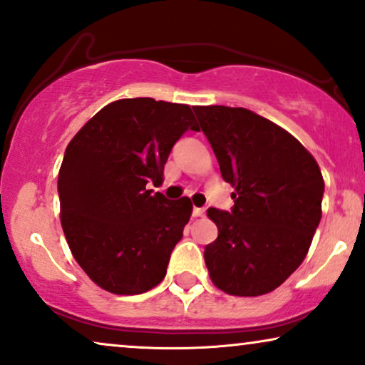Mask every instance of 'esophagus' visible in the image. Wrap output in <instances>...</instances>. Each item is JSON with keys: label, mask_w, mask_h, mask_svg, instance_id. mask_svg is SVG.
Here are the masks:
<instances>
[{"label": "esophagus", "mask_w": 365, "mask_h": 365, "mask_svg": "<svg viewBox=\"0 0 365 365\" xmlns=\"http://www.w3.org/2000/svg\"><path fill=\"white\" fill-rule=\"evenodd\" d=\"M192 216H194V217L205 216V207H194V210H192Z\"/></svg>", "instance_id": "esophagus-1"}]
</instances>
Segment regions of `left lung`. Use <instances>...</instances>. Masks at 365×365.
<instances>
[{"label": "left lung", "mask_w": 365, "mask_h": 365, "mask_svg": "<svg viewBox=\"0 0 365 365\" xmlns=\"http://www.w3.org/2000/svg\"><path fill=\"white\" fill-rule=\"evenodd\" d=\"M192 108L221 176L235 187L231 212L207 210L217 226L205 250L210 278L228 295H264L309 253L322 217L320 168L290 132L248 108Z\"/></svg>", "instance_id": "1"}]
</instances>
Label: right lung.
I'll list each match as a JSON object with an SVG mask.
<instances>
[{"label": "right lung", "instance_id": "1", "mask_svg": "<svg viewBox=\"0 0 365 365\" xmlns=\"http://www.w3.org/2000/svg\"><path fill=\"white\" fill-rule=\"evenodd\" d=\"M197 130L192 108L149 97L101 108L65 150L58 173L60 221L90 280L115 295H139L164 280L192 212L148 184L163 181L173 145Z\"/></svg>", "mask_w": 365, "mask_h": 365}]
</instances>
